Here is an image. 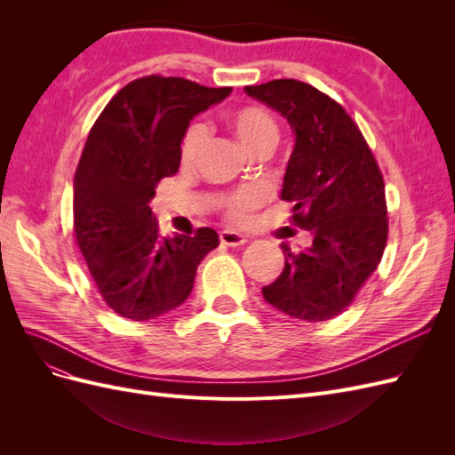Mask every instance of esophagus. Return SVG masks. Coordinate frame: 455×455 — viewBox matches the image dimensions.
<instances>
[{
  "label": "esophagus",
  "instance_id": "obj_1",
  "mask_svg": "<svg viewBox=\"0 0 455 455\" xmlns=\"http://www.w3.org/2000/svg\"><path fill=\"white\" fill-rule=\"evenodd\" d=\"M220 243L226 246H241L246 243V237L237 231H222L220 233Z\"/></svg>",
  "mask_w": 455,
  "mask_h": 455
}]
</instances>
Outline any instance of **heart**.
Returning a JSON list of instances; mask_svg holds the SVG:
<instances>
[{
	"mask_svg": "<svg viewBox=\"0 0 455 455\" xmlns=\"http://www.w3.org/2000/svg\"><path fill=\"white\" fill-rule=\"evenodd\" d=\"M229 129L235 136L246 154L256 156L261 149H271L279 142V125L266 109L256 106H246L229 116ZM204 146V129L201 125H191L182 140L180 161L186 167L197 159ZM269 197V191L264 186H249L233 191L222 199V209L228 218L237 224H244L251 214L259 209Z\"/></svg>",
	"mask_w": 455,
	"mask_h": 455,
	"instance_id": "obj_1",
	"label": "heart"
}]
</instances>
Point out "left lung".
Listing matches in <instances>:
<instances>
[{
	"label": "left lung",
	"mask_w": 455,
	"mask_h": 455,
	"mask_svg": "<svg viewBox=\"0 0 455 455\" xmlns=\"http://www.w3.org/2000/svg\"><path fill=\"white\" fill-rule=\"evenodd\" d=\"M244 92L279 112L294 132L281 199L309 233L299 251L283 243L284 269L261 294L292 319L328 321L355 299L387 243L378 163L346 109L304 81L273 79Z\"/></svg>",
	"instance_id": "left-lung-1"
}]
</instances>
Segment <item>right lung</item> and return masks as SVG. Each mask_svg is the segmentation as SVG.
I'll use <instances>...</instances> for the list:
<instances>
[{
	"label": "right lung",
	"mask_w": 455,
	"mask_h": 455,
	"mask_svg": "<svg viewBox=\"0 0 455 455\" xmlns=\"http://www.w3.org/2000/svg\"><path fill=\"white\" fill-rule=\"evenodd\" d=\"M229 92L184 77H140L108 102L87 136L74 178V233L119 316L151 321L182 306L201 259L220 244L211 228L164 237L149 203L180 167L189 121Z\"/></svg>",
	"instance_id": "1"
}]
</instances>
